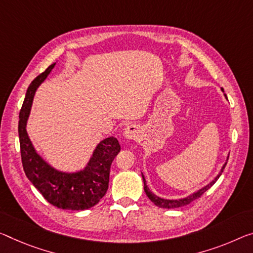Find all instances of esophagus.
Returning a JSON list of instances; mask_svg holds the SVG:
<instances>
[{"label": "esophagus", "instance_id": "1", "mask_svg": "<svg viewBox=\"0 0 253 253\" xmlns=\"http://www.w3.org/2000/svg\"><path fill=\"white\" fill-rule=\"evenodd\" d=\"M124 137L130 140H137L140 137V130L137 126L131 124V126H126V129L124 130Z\"/></svg>", "mask_w": 253, "mask_h": 253}]
</instances>
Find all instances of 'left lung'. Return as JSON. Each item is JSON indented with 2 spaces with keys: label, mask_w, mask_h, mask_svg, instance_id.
I'll return each instance as SVG.
<instances>
[{
  "label": "left lung",
  "mask_w": 253,
  "mask_h": 253,
  "mask_svg": "<svg viewBox=\"0 0 253 253\" xmlns=\"http://www.w3.org/2000/svg\"><path fill=\"white\" fill-rule=\"evenodd\" d=\"M225 97H226V95H225ZM227 161H228V158H227ZM226 164H227V162L225 163L224 164V166L221 167V169H220V173L218 174V175H217L216 177H215V180H213L212 182H211V183H209L208 185H206L205 188H203V189H200V190H198L197 192H194V193H192V194H190L189 197H186V198H183V199H178V200H169V199H163V198H159V197H157L156 194H154L153 192L150 191L149 190V188L148 186H147V184H146V180H145V176L142 175V180H143V190H145V192H146V194L147 196H148V198L149 199L153 201V203L157 206V207H159V208H167V209H172V208H178V207H182V206H186V205H189L190 203H192L193 200H196V199H198V198H200L201 196H203V194L207 191V190L211 188V185H213V183H215V182L218 180V177L221 175V173H223V170H224V169H225V166H226Z\"/></svg>",
  "instance_id": "left-lung-1"
}]
</instances>
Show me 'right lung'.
<instances>
[{"label":"right lung","instance_id":"1","mask_svg":"<svg viewBox=\"0 0 253 253\" xmlns=\"http://www.w3.org/2000/svg\"><path fill=\"white\" fill-rule=\"evenodd\" d=\"M55 63L35 78L27 89L26 98L19 114L18 126L21 162L26 176L50 205L61 209L84 211L98 204L106 193L112 162L120 153L121 147L114 137L103 140L96 147L86 169L78 173L59 172L36 153L27 134L26 124L35 91L49 75Z\"/></svg>","mask_w":253,"mask_h":253}]
</instances>
